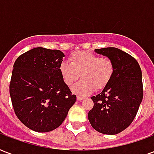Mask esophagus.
Returning a JSON list of instances; mask_svg holds the SVG:
<instances>
[{
  "instance_id": "obj_1",
  "label": "esophagus",
  "mask_w": 154,
  "mask_h": 154,
  "mask_svg": "<svg viewBox=\"0 0 154 154\" xmlns=\"http://www.w3.org/2000/svg\"><path fill=\"white\" fill-rule=\"evenodd\" d=\"M83 99H84L83 97H77V100H79V101H80V100H82Z\"/></svg>"
}]
</instances>
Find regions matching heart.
Returning <instances> with one entry per match:
<instances>
[{
    "label": "heart",
    "mask_w": 154,
    "mask_h": 154,
    "mask_svg": "<svg viewBox=\"0 0 154 154\" xmlns=\"http://www.w3.org/2000/svg\"><path fill=\"white\" fill-rule=\"evenodd\" d=\"M114 70L111 59L88 51L74 53L69 57V63H62L59 66L61 77L67 86H72L80 74L82 80L72 87V91L78 96H87L94 88L103 89L111 79Z\"/></svg>",
    "instance_id": "b5f03b06"
}]
</instances>
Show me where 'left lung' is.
I'll list each match as a JSON object with an SVG mask.
<instances>
[{"label": "left lung", "mask_w": 154, "mask_h": 154, "mask_svg": "<svg viewBox=\"0 0 154 154\" xmlns=\"http://www.w3.org/2000/svg\"><path fill=\"white\" fill-rule=\"evenodd\" d=\"M95 52L111 59L115 70L102 91L91 97L94 106L88 119L97 131L113 135L135 118L143 94L142 72L135 58L119 48H104Z\"/></svg>", "instance_id": "8db88e82"}]
</instances>
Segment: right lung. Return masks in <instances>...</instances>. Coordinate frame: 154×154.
<instances>
[{
    "label": "right lung",
    "mask_w": 154,
    "mask_h": 154,
    "mask_svg": "<svg viewBox=\"0 0 154 154\" xmlns=\"http://www.w3.org/2000/svg\"><path fill=\"white\" fill-rule=\"evenodd\" d=\"M63 57L60 50L38 47L21 54L14 63L12 106L18 119L34 131L57 129L76 102L59 72Z\"/></svg>",
    "instance_id": "add662e5"
}]
</instances>
